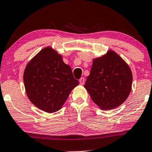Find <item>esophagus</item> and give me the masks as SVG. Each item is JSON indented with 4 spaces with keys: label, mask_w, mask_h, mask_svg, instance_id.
Instances as JSON below:
<instances>
[{
    "label": "esophagus",
    "mask_w": 152,
    "mask_h": 152,
    "mask_svg": "<svg viewBox=\"0 0 152 152\" xmlns=\"http://www.w3.org/2000/svg\"><path fill=\"white\" fill-rule=\"evenodd\" d=\"M79 82H80V84L82 85H83L84 84H85V79L84 78H81L80 80H79Z\"/></svg>",
    "instance_id": "1"
}]
</instances>
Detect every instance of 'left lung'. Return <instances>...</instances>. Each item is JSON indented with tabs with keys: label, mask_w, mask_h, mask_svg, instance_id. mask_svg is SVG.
<instances>
[{
	"label": "left lung",
	"mask_w": 152,
	"mask_h": 152,
	"mask_svg": "<svg viewBox=\"0 0 152 152\" xmlns=\"http://www.w3.org/2000/svg\"><path fill=\"white\" fill-rule=\"evenodd\" d=\"M132 75L126 62L114 50L93 59L85 88L103 110L120 106L131 91Z\"/></svg>",
	"instance_id": "8db88e82"
}]
</instances>
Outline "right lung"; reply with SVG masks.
I'll use <instances>...</instances> for the list:
<instances>
[{
	"instance_id": "add662e5",
	"label": "right lung",
	"mask_w": 152,
	"mask_h": 152,
	"mask_svg": "<svg viewBox=\"0 0 152 152\" xmlns=\"http://www.w3.org/2000/svg\"><path fill=\"white\" fill-rule=\"evenodd\" d=\"M23 82L30 102L49 113L61 109L72 89L79 84L71 67L50 47L42 49L28 64Z\"/></svg>"
}]
</instances>
